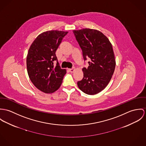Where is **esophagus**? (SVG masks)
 I'll use <instances>...</instances> for the list:
<instances>
[{
  "mask_svg": "<svg viewBox=\"0 0 146 146\" xmlns=\"http://www.w3.org/2000/svg\"><path fill=\"white\" fill-rule=\"evenodd\" d=\"M75 70V68H71V69H69V70L70 71V73H73L74 71Z\"/></svg>",
  "mask_w": 146,
  "mask_h": 146,
  "instance_id": "1",
  "label": "esophagus"
}]
</instances>
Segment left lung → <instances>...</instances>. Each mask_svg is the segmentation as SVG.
<instances>
[{
  "label": "left lung",
  "mask_w": 146,
  "mask_h": 146,
  "mask_svg": "<svg viewBox=\"0 0 146 146\" xmlns=\"http://www.w3.org/2000/svg\"><path fill=\"white\" fill-rule=\"evenodd\" d=\"M73 32L82 49L84 61L90 60L88 67L82 69L83 78L77 85L86 94H97L106 87L113 75L116 63L112 45L102 33L96 30L84 29Z\"/></svg>",
  "instance_id": "obj_1"
}]
</instances>
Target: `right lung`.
Returning a JSON list of instances; mask_svg holds the SVG:
<instances>
[{
    "label": "right lung",
    "instance_id": "1",
    "mask_svg": "<svg viewBox=\"0 0 146 146\" xmlns=\"http://www.w3.org/2000/svg\"><path fill=\"white\" fill-rule=\"evenodd\" d=\"M67 33L57 30L42 33L29 50L26 63L29 78L37 88L46 94L56 91L66 74V70L59 65L55 52Z\"/></svg>",
    "mask_w": 146,
    "mask_h": 146
}]
</instances>
